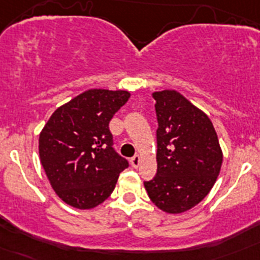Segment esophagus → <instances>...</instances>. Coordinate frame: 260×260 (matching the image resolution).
Returning <instances> with one entry per match:
<instances>
[{"mask_svg": "<svg viewBox=\"0 0 260 260\" xmlns=\"http://www.w3.org/2000/svg\"><path fill=\"white\" fill-rule=\"evenodd\" d=\"M141 161H142L141 155H135V156H133L132 160H130V162H132V165H133V167H134V168H138V167H139V164H141Z\"/></svg>", "mask_w": 260, "mask_h": 260, "instance_id": "obj_1", "label": "esophagus"}]
</instances>
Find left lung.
I'll list each match as a JSON object with an SVG mask.
<instances>
[{
	"label": "left lung",
	"instance_id": "obj_1",
	"mask_svg": "<svg viewBox=\"0 0 260 260\" xmlns=\"http://www.w3.org/2000/svg\"><path fill=\"white\" fill-rule=\"evenodd\" d=\"M158 127L157 172L144 182L160 210L181 213L203 201L215 185L222 162L217 134L207 114L180 92H153Z\"/></svg>",
	"mask_w": 260,
	"mask_h": 260
}]
</instances>
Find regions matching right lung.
<instances>
[{"mask_svg":"<svg viewBox=\"0 0 260 260\" xmlns=\"http://www.w3.org/2000/svg\"><path fill=\"white\" fill-rule=\"evenodd\" d=\"M127 91L88 89L54 110L39 138L40 161L59 198L79 210L112 194L128 161L113 148L109 122Z\"/></svg>","mask_w":260,"mask_h":260,"instance_id":"right-lung-1","label":"right lung"}]
</instances>
